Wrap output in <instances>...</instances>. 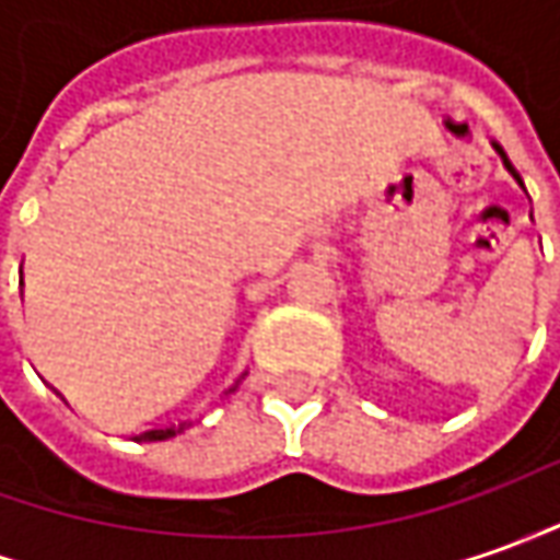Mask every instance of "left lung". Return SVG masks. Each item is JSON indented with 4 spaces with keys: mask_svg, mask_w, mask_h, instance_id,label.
<instances>
[{
    "mask_svg": "<svg viewBox=\"0 0 560 560\" xmlns=\"http://www.w3.org/2000/svg\"><path fill=\"white\" fill-rule=\"evenodd\" d=\"M497 150H500V147H497ZM500 155H503V162H505V168H509V171H512V174H515V177H518V171H515V168H512V162H509V159H505V152H503V150H500Z\"/></svg>",
    "mask_w": 560,
    "mask_h": 560,
    "instance_id": "left-lung-1",
    "label": "left lung"
}]
</instances>
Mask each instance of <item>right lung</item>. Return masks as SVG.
<instances>
[{"label":"right lung","instance_id":"1","mask_svg":"<svg viewBox=\"0 0 560 560\" xmlns=\"http://www.w3.org/2000/svg\"><path fill=\"white\" fill-rule=\"evenodd\" d=\"M232 392V389H230ZM186 425L189 423H180V425H162V429H150V432H143L140 439L143 441H165V439H174V435H180Z\"/></svg>","mask_w":560,"mask_h":560}]
</instances>
